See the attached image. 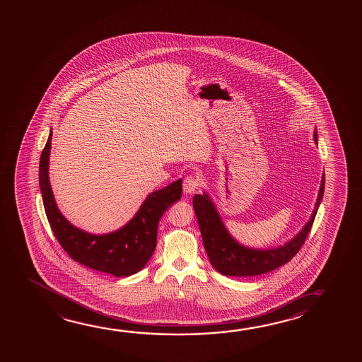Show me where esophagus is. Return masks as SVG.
Masks as SVG:
<instances>
[{
  "mask_svg": "<svg viewBox=\"0 0 362 362\" xmlns=\"http://www.w3.org/2000/svg\"><path fill=\"white\" fill-rule=\"evenodd\" d=\"M199 185H201V182H199V179L196 178V177H187V178L184 179L183 182V189L184 193H187V194H192V193H194L198 188H199Z\"/></svg>",
  "mask_w": 362,
  "mask_h": 362,
  "instance_id": "34e87169",
  "label": "esophagus"
}]
</instances>
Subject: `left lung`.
<instances>
[{"label": "left lung", "instance_id": "left-lung-1", "mask_svg": "<svg viewBox=\"0 0 362 362\" xmlns=\"http://www.w3.org/2000/svg\"><path fill=\"white\" fill-rule=\"evenodd\" d=\"M313 139L314 143L318 144L317 130H314ZM323 193L325 174L322 175L317 202L308 222L288 243L265 249L249 247L238 243L226 228L218 209L207 192H203V194H194L193 208L198 219L203 245L212 267L218 273L227 276H255L273 272L284 265L294 257L305 241L323 198Z\"/></svg>", "mask_w": 362, "mask_h": 362}]
</instances>
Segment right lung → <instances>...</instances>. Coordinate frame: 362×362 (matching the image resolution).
<instances>
[{"mask_svg": "<svg viewBox=\"0 0 362 362\" xmlns=\"http://www.w3.org/2000/svg\"><path fill=\"white\" fill-rule=\"evenodd\" d=\"M53 131L42 150L39 165V185L49 223L62 247L73 260L84 267L113 276L139 273L156 247L158 225L173 203L182 198V179L150 193L136 214L116 231L95 235L78 228L62 214L49 180V155Z\"/></svg>", "mask_w": 362, "mask_h": 362, "instance_id": "1", "label": "right lung"}]
</instances>
